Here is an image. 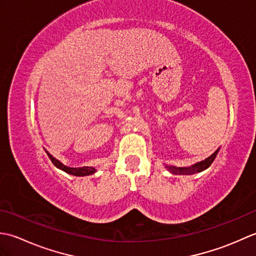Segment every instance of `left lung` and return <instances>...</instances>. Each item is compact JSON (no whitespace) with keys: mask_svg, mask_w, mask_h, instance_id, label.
I'll return each instance as SVG.
<instances>
[{"mask_svg":"<svg viewBox=\"0 0 256 256\" xmlns=\"http://www.w3.org/2000/svg\"><path fill=\"white\" fill-rule=\"evenodd\" d=\"M220 148L216 150L214 154L209 156L208 158H206L204 160H201L199 162H196L194 165L189 166V167H175V166H166V168L170 170L174 175H192V174L196 172H200L204 170H206L212 162H214L216 154H218Z\"/></svg>","mask_w":256,"mask_h":256,"instance_id":"obj_1","label":"left lung"}]
</instances>
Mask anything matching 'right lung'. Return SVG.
Here are the masks:
<instances>
[{
  "instance_id": "obj_1",
  "label": "right lung",
  "mask_w": 256,
  "mask_h": 256,
  "mask_svg": "<svg viewBox=\"0 0 256 256\" xmlns=\"http://www.w3.org/2000/svg\"><path fill=\"white\" fill-rule=\"evenodd\" d=\"M46 153L50 157V160H52V162L54 165H55L59 170H64V172L70 174V175H74V176H88V175H92V174H94L96 172V170L94 167H78V168H74V167H68L66 165H64L62 162H59L58 160H56L55 157L52 155H50L48 152L46 150Z\"/></svg>"
}]
</instances>
